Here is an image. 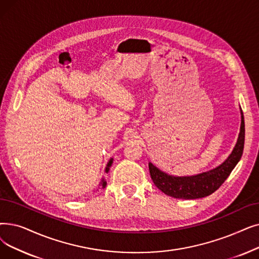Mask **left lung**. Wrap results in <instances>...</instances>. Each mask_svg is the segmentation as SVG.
Segmentation results:
<instances>
[{
    "mask_svg": "<svg viewBox=\"0 0 259 259\" xmlns=\"http://www.w3.org/2000/svg\"><path fill=\"white\" fill-rule=\"evenodd\" d=\"M244 146V118L241 111L239 137L228 159L215 169L193 177H172L149 163L150 177L154 185L168 196L177 199H199L211 195L223 184L237 165Z\"/></svg>",
    "mask_w": 259,
    "mask_h": 259,
    "instance_id": "obj_1",
    "label": "left lung"
}]
</instances>
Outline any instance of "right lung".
Returning a JSON list of instances; mask_svg holds the SVG:
<instances>
[{"mask_svg": "<svg viewBox=\"0 0 259 259\" xmlns=\"http://www.w3.org/2000/svg\"><path fill=\"white\" fill-rule=\"evenodd\" d=\"M112 162H113V159H111V160L109 161V163H108V165H107V167H106V172H108V171H109V169H110V166L112 165ZM106 185H107V182L105 181V180H103V182H102V186H103V188H105V187H106Z\"/></svg>", "mask_w": 259, "mask_h": 259, "instance_id": "add662e5", "label": "right lung"}]
</instances>
